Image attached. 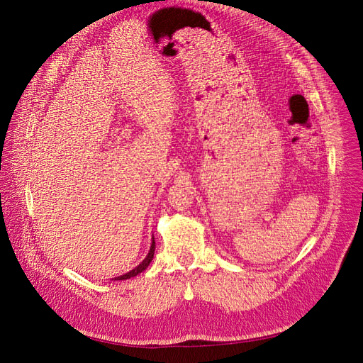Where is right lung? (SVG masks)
Listing matches in <instances>:
<instances>
[{
    "label": "right lung",
    "mask_w": 363,
    "mask_h": 363,
    "mask_svg": "<svg viewBox=\"0 0 363 363\" xmlns=\"http://www.w3.org/2000/svg\"><path fill=\"white\" fill-rule=\"evenodd\" d=\"M155 249H156V242H155V240H152V242H151V247H150V252H148V255H147V257L137 266L135 269H132V271H129L128 274H125V275H121V277H116L114 278V281H122V279H129V278H132V277H137L138 274H141L143 271H145L147 269V266L150 264V262L152 260V256H155Z\"/></svg>",
    "instance_id": "right-lung-1"
}]
</instances>
